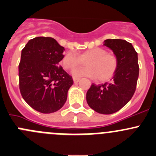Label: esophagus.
<instances>
[{
  "instance_id": "34e87169",
  "label": "esophagus",
  "mask_w": 156,
  "mask_h": 156,
  "mask_svg": "<svg viewBox=\"0 0 156 156\" xmlns=\"http://www.w3.org/2000/svg\"><path fill=\"white\" fill-rule=\"evenodd\" d=\"M73 81H74V82H75V83H78V81H80V78H76V77H74Z\"/></svg>"
}]
</instances>
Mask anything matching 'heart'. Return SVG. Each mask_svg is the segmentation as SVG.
Masks as SVG:
<instances>
[{
  "label": "heart",
  "mask_w": 156,
  "mask_h": 156,
  "mask_svg": "<svg viewBox=\"0 0 156 156\" xmlns=\"http://www.w3.org/2000/svg\"><path fill=\"white\" fill-rule=\"evenodd\" d=\"M62 63L68 70H73L86 63L87 67L76 69L73 72V75L77 77L97 78L102 82L113 78L119 65L116 55L109 53L105 49L100 47L87 49L79 55L74 52H68L63 56Z\"/></svg>",
  "instance_id": "heart-1"
}]
</instances>
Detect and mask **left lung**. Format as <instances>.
I'll return each mask as SVG.
<instances>
[{"label":"left lung","mask_w":156,"mask_h":156,"mask_svg":"<svg viewBox=\"0 0 156 156\" xmlns=\"http://www.w3.org/2000/svg\"><path fill=\"white\" fill-rule=\"evenodd\" d=\"M104 45L116 55L118 68L111 82L98 85L92 84L86 99L89 107L96 112L111 114L124 107L133 96L140 68L137 52L130 43L119 39H108Z\"/></svg>","instance_id":"8db88e82"}]
</instances>
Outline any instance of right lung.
Instances as JSON below:
<instances>
[{"mask_svg":"<svg viewBox=\"0 0 156 156\" xmlns=\"http://www.w3.org/2000/svg\"><path fill=\"white\" fill-rule=\"evenodd\" d=\"M65 48L52 37L30 40L22 49L19 87L24 101L43 113L57 111L67 100L73 79L61 66Z\"/></svg>","mask_w":156,"mask_h":156,"instance_id":"right-lung-1","label":"right lung"}]
</instances>
